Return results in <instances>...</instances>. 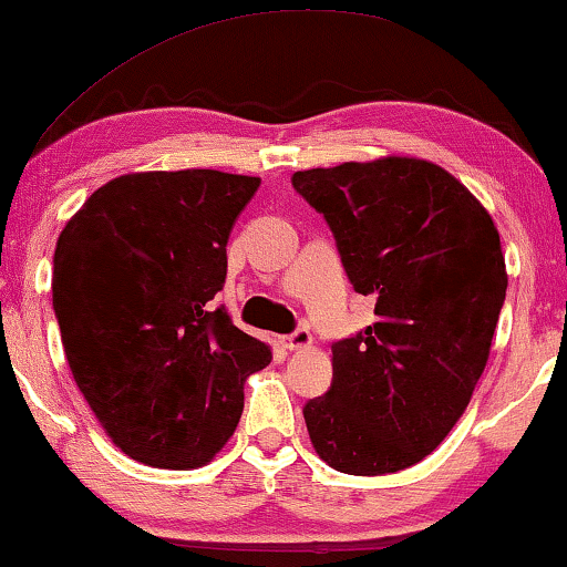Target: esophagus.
I'll use <instances>...</instances> for the list:
<instances>
[{"label":"esophagus","instance_id":"1","mask_svg":"<svg viewBox=\"0 0 567 567\" xmlns=\"http://www.w3.org/2000/svg\"><path fill=\"white\" fill-rule=\"evenodd\" d=\"M284 346L289 348V351H305V348L312 346V332L307 328H297L291 336H284Z\"/></svg>","mask_w":567,"mask_h":567}]
</instances>
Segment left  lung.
<instances>
[{
  "mask_svg": "<svg viewBox=\"0 0 567 567\" xmlns=\"http://www.w3.org/2000/svg\"><path fill=\"white\" fill-rule=\"evenodd\" d=\"M377 322L332 343V384L305 405L320 460L386 475L429 456L470 405L506 301L501 235L444 167L413 157L293 173Z\"/></svg>",
  "mask_w": 567,
  "mask_h": 567,
  "instance_id": "left-lung-1",
  "label": "left lung"
}]
</instances>
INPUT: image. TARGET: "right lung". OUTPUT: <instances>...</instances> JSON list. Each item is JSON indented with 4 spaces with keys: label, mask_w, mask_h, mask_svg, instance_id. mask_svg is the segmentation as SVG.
Listing matches in <instances>:
<instances>
[{
    "label": "right lung",
    "mask_w": 567,
    "mask_h": 567,
    "mask_svg": "<svg viewBox=\"0 0 567 567\" xmlns=\"http://www.w3.org/2000/svg\"><path fill=\"white\" fill-rule=\"evenodd\" d=\"M260 177L131 173L66 221L53 312L74 382L115 446L162 470L206 464L235 433L270 348L212 309Z\"/></svg>",
    "instance_id": "add662e5"
}]
</instances>
